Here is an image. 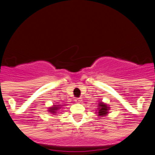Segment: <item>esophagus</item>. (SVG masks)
<instances>
[{
  "label": "esophagus",
  "mask_w": 155,
  "mask_h": 155,
  "mask_svg": "<svg viewBox=\"0 0 155 155\" xmlns=\"http://www.w3.org/2000/svg\"><path fill=\"white\" fill-rule=\"evenodd\" d=\"M81 102H82V99L81 98H76V99H75V102H76V103H80Z\"/></svg>",
  "instance_id": "esophagus-1"
}]
</instances>
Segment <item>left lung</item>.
<instances>
[{
  "instance_id": "8db88e82",
  "label": "left lung",
  "mask_w": 155,
  "mask_h": 155,
  "mask_svg": "<svg viewBox=\"0 0 155 155\" xmlns=\"http://www.w3.org/2000/svg\"><path fill=\"white\" fill-rule=\"evenodd\" d=\"M99 106H98L97 109L98 112H96L98 113V115L99 116H105V115H107V114L108 113V110H109V107L106 105V104L103 103V102H99Z\"/></svg>"
}]
</instances>
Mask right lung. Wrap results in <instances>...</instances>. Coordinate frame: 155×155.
Returning <instances> with one entry per match:
<instances>
[{
	"label": "right lung",
	"mask_w": 155,
	"mask_h": 155,
	"mask_svg": "<svg viewBox=\"0 0 155 155\" xmlns=\"http://www.w3.org/2000/svg\"><path fill=\"white\" fill-rule=\"evenodd\" d=\"M60 108H61V107H60V105H53V107H50V108H49V110L48 112H51L52 114H57L58 113V111H59V109Z\"/></svg>",
	"instance_id": "obj_1"
}]
</instances>
